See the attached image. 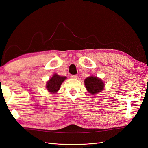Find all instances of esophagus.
Wrapping results in <instances>:
<instances>
[{"label": "esophagus", "mask_w": 148, "mask_h": 148, "mask_svg": "<svg viewBox=\"0 0 148 148\" xmlns=\"http://www.w3.org/2000/svg\"><path fill=\"white\" fill-rule=\"evenodd\" d=\"M70 77H71V78H74V79H77V78H78L77 75H71L70 76Z\"/></svg>", "instance_id": "1"}]
</instances>
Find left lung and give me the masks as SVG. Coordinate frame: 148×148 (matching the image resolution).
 <instances>
[{
  "mask_svg": "<svg viewBox=\"0 0 148 148\" xmlns=\"http://www.w3.org/2000/svg\"><path fill=\"white\" fill-rule=\"evenodd\" d=\"M84 84L87 91L91 95H96L101 92L105 86L101 79L94 76H90L85 79Z\"/></svg>",
  "mask_w": 148,
  "mask_h": 148,
  "instance_id": "left-lung-1",
  "label": "left lung"
}]
</instances>
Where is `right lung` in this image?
Masks as SVG:
<instances>
[{"mask_svg": "<svg viewBox=\"0 0 148 148\" xmlns=\"http://www.w3.org/2000/svg\"><path fill=\"white\" fill-rule=\"evenodd\" d=\"M66 79V77H62L57 73L53 74L52 77L46 83L47 90L52 94L57 92L59 90L62 83Z\"/></svg>", "mask_w": 148, "mask_h": 148, "instance_id": "1", "label": "right lung"}]
</instances>
